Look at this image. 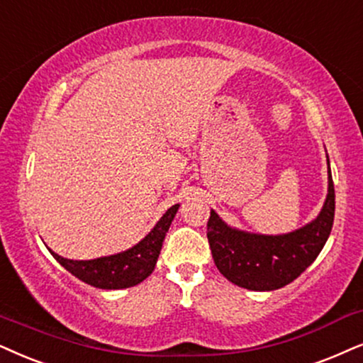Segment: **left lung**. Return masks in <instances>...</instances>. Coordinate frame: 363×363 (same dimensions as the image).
I'll list each match as a JSON object with an SVG mask.
<instances>
[{"label":"left lung","instance_id":"8db88e82","mask_svg":"<svg viewBox=\"0 0 363 363\" xmlns=\"http://www.w3.org/2000/svg\"><path fill=\"white\" fill-rule=\"evenodd\" d=\"M333 218L335 189L328 167V196L313 223L290 235L263 236L229 228L211 211V253L223 277L238 286L256 291L278 290L296 279L316 259L332 231Z\"/></svg>","mask_w":363,"mask_h":363}]
</instances>
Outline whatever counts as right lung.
Masks as SVG:
<instances>
[{"label":"right lung","mask_w":363,"mask_h":363,"mask_svg":"<svg viewBox=\"0 0 363 363\" xmlns=\"http://www.w3.org/2000/svg\"><path fill=\"white\" fill-rule=\"evenodd\" d=\"M177 209L179 204L169 208L166 214L160 218V221L155 224L152 231L139 245L123 251V253L90 261L67 259L55 255L53 251L52 255L73 277H77L82 281L91 284L95 288L121 290V288L134 286V284L144 281L154 272L155 263H157L160 255V247H162V241L166 238V233L169 226H171Z\"/></svg>","instance_id":"right-lung-1"}]
</instances>
